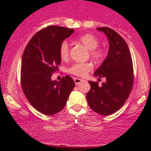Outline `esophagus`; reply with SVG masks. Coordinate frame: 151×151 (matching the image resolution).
<instances>
[{
  "label": "esophagus",
  "mask_w": 151,
  "mask_h": 151,
  "mask_svg": "<svg viewBox=\"0 0 151 151\" xmlns=\"http://www.w3.org/2000/svg\"><path fill=\"white\" fill-rule=\"evenodd\" d=\"M83 81V79H81V78H74V82L76 83V85H79L81 82Z\"/></svg>",
  "instance_id": "obj_1"
}]
</instances>
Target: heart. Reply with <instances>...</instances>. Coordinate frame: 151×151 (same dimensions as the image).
<instances>
[{
  "label": "heart",
  "mask_w": 151,
  "mask_h": 151,
  "mask_svg": "<svg viewBox=\"0 0 151 151\" xmlns=\"http://www.w3.org/2000/svg\"><path fill=\"white\" fill-rule=\"evenodd\" d=\"M78 41L90 50V56L93 59L97 61L103 59L104 52L102 49L97 47L99 45V41L95 36L91 34H85L80 36ZM60 56L63 60L68 59L69 56V45L67 41H63L61 43L60 46ZM92 69L93 66L90 63H78L69 68L68 72L76 76L85 77Z\"/></svg>",
  "instance_id": "heart-1"
}]
</instances>
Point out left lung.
<instances>
[{
    "label": "left lung",
    "mask_w": 151,
    "mask_h": 151,
    "mask_svg": "<svg viewBox=\"0 0 151 151\" xmlns=\"http://www.w3.org/2000/svg\"><path fill=\"white\" fill-rule=\"evenodd\" d=\"M97 29L106 34L110 46L106 58L94 75L99 78L105 77L106 81L101 85L89 81L91 89L86 97L91 110L108 116L123 106L132 91L134 82L132 59L128 45L116 32L108 27Z\"/></svg>",
    "instance_id": "obj_1"
}]
</instances>
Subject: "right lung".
I'll list each match as a JSON object with an SVG mask.
<instances>
[{
    "mask_svg": "<svg viewBox=\"0 0 151 151\" xmlns=\"http://www.w3.org/2000/svg\"><path fill=\"white\" fill-rule=\"evenodd\" d=\"M74 29L50 26L40 30L26 45L21 64V85L31 105L45 115H54L66 106L75 87L72 77L52 81L61 63L60 46Z\"/></svg>",
    "mask_w": 151,
    "mask_h": 151,
    "instance_id": "obj_1",
    "label": "right lung"
}]
</instances>
